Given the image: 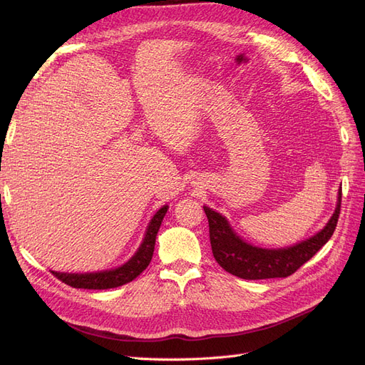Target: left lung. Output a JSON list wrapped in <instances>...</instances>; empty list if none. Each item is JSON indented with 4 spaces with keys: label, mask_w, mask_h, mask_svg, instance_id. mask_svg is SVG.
Masks as SVG:
<instances>
[{
    "label": "left lung",
    "mask_w": 365,
    "mask_h": 365,
    "mask_svg": "<svg viewBox=\"0 0 365 365\" xmlns=\"http://www.w3.org/2000/svg\"><path fill=\"white\" fill-rule=\"evenodd\" d=\"M210 227V244L216 262L227 272L245 280H263L275 277H288L298 268L312 259L326 242L332 237L341 212V189L335 213L329 219L326 227L294 247L268 250L252 247L242 240L228 220L210 207H204Z\"/></svg>",
    "instance_id": "8db88e82"
}]
</instances>
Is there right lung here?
<instances>
[{
  "mask_svg": "<svg viewBox=\"0 0 365 365\" xmlns=\"http://www.w3.org/2000/svg\"><path fill=\"white\" fill-rule=\"evenodd\" d=\"M168 208H169L168 205L161 207L155 213V216L152 217L150 224L148 225L145 239H143V244L140 245L138 251L125 264H121V267L115 269H109V271H101V272L68 274V272L51 271V274L56 275V277L65 284H68L71 288H77V289H111L132 282L148 268V264L152 260L157 233L161 227L165 213H168Z\"/></svg>",
  "mask_w": 365,
  "mask_h": 365,
  "instance_id": "obj_1",
  "label": "right lung"
}]
</instances>
